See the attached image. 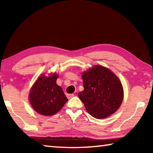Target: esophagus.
<instances>
[{"label": "esophagus", "mask_w": 153, "mask_h": 153, "mask_svg": "<svg viewBox=\"0 0 153 153\" xmlns=\"http://www.w3.org/2000/svg\"><path fill=\"white\" fill-rule=\"evenodd\" d=\"M74 96H75V95H74V94H67V97L69 99V98H71L72 97H74Z\"/></svg>", "instance_id": "34e87169"}]
</instances>
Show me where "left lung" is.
<instances>
[{
    "mask_svg": "<svg viewBox=\"0 0 153 153\" xmlns=\"http://www.w3.org/2000/svg\"><path fill=\"white\" fill-rule=\"evenodd\" d=\"M84 90L80 100L90 115L105 119L115 113L123 99V88L119 77L107 67L94 65L82 72Z\"/></svg>",
    "mask_w": 153,
    "mask_h": 153,
    "instance_id": "obj_1",
    "label": "left lung"
}]
</instances>
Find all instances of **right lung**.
<instances>
[{"label": "right lung", "instance_id": "add662e5", "mask_svg": "<svg viewBox=\"0 0 153 153\" xmlns=\"http://www.w3.org/2000/svg\"><path fill=\"white\" fill-rule=\"evenodd\" d=\"M40 74L30 90L29 101L38 113L51 116L59 112L67 102L61 86L56 84L58 74Z\"/></svg>", "mask_w": 153, "mask_h": 153}]
</instances>
